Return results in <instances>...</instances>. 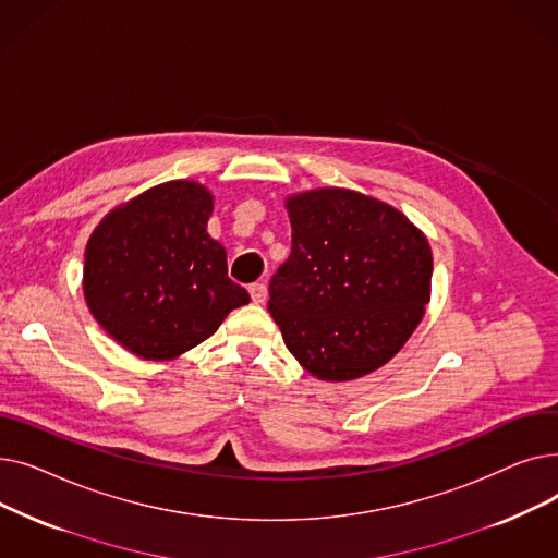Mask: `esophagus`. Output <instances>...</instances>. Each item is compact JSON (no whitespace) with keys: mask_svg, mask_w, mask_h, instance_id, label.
<instances>
[{"mask_svg":"<svg viewBox=\"0 0 558 558\" xmlns=\"http://www.w3.org/2000/svg\"><path fill=\"white\" fill-rule=\"evenodd\" d=\"M248 294H251L253 303H264V301H267V296H269V289H267V284H264V282H255V284L248 287Z\"/></svg>","mask_w":558,"mask_h":558,"instance_id":"esophagus-1","label":"esophagus"}]
</instances>
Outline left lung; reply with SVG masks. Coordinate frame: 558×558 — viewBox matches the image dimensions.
Listing matches in <instances>:
<instances>
[{
	"label": "left lung",
	"mask_w": 558,
	"mask_h": 558,
	"mask_svg": "<svg viewBox=\"0 0 558 558\" xmlns=\"http://www.w3.org/2000/svg\"><path fill=\"white\" fill-rule=\"evenodd\" d=\"M291 253L269 312L303 368L328 383L385 366L412 337L432 289V248L400 210L320 187L287 198Z\"/></svg>",
	"instance_id": "1"
}]
</instances>
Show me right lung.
Wrapping results in <instances>:
<instances>
[{"mask_svg": "<svg viewBox=\"0 0 558 558\" xmlns=\"http://www.w3.org/2000/svg\"><path fill=\"white\" fill-rule=\"evenodd\" d=\"M213 201L196 181H169L117 205L87 240L85 303L142 360L183 355L251 301L208 234Z\"/></svg>", "mask_w": 558, "mask_h": 558, "instance_id": "right-lung-1", "label": "right lung"}]
</instances>
